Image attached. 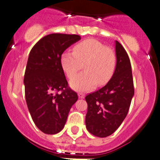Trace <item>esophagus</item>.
Returning <instances> with one entry per match:
<instances>
[{
  "mask_svg": "<svg viewBox=\"0 0 160 160\" xmlns=\"http://www.w3.org/2000/svg\"><path fill=\"white\" fill-rule=\"evenodd\" d=\"M78 97L80 98H81V99H83V98H85V94H84V93H78Z\"/></svg>",
  "mask_w": 160,
  "mask_h": 160,
  "instance_id": "esophagus-1",
  "label": "esophagus"
}]
</instances>
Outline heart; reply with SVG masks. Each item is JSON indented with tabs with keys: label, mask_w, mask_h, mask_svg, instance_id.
Instances as JSON below:
<instances>
[{
	"label": "heart",
	"mask_w": 160,
	"mask_h": 160,
	"mask_svg": "<svg viewBox=\"0 0 160 160\" xmlns=\"http://www.w3.org/2000/svg\"><path fill=\"white\" fill-rule=\"evenodd\" d=\"M61 66L69 78H72L84 65L85 72L70 80V85L76 91L85 92L106 84L114 74L116 56L111 48L93 38L76 45L73 52H65L60 59Z\"/></svg>",
	"instance_id": "obj_1"
}]
</instances>
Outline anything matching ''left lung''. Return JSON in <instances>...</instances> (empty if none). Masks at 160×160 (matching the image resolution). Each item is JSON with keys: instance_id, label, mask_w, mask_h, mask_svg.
<instances>
[{"instance_id": "8db88e82", "label": "left lung", "mask_w": 160, "mask_h": 160, "mask_svg": "<svg viewBox=\"0 0 160 160\" xmlns=\"http://www.w3.org/2000/svg\"><path fill=\"white\" fill-rule=\"evenodd\" d=\"M116 67L107 84L86 96L87 129L100 138L111 135L118 128L128 112L134 96L132 67L126 51L115 41Z\"/></svg>"}]
</instances>
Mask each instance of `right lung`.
<instances>
[{"instance_id": "right-lung-1", "label": "right lung", "mask_w": 160, "mask_h": 160, "mask_svg": "<svg viewBox=\"0 0 160 160\" xmlns=\"http://www.w3.org/2000/svg\"><path fill=\"white\" fill-rule=\"evenodd\" d=\"M80 38L77 35L50 34L33 46L28 56L24 78L25 99L34 123L46 134L62 130L78 99L77 93L68 88L60 59Z\"/></svg>"}]
</instances>
